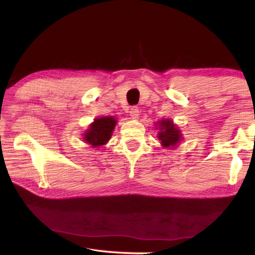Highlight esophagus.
I'll return each instance as SVG.
<instances>
[{
	"instance_id": "34e87169",
	"label": "esophagus",
	"mask_w": 255,
	"mask_h": 255,
	"mask_svg": "<svg viewBox=\"0 0 255 255\" xmlns=\"http://www.w3.org/2000/svg\"><path fill=\"white\" fill-rule=\"evenodd\" d=\"M130 116H131V118L132 119H138L139 118V110H138V107H131V110H130Z\"/></svg>"
}]
</instances>
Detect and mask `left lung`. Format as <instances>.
<instances>
[{
  "label": "left lung",
  "mask_w": 255,
  "mask_h": 255,
  "mask_svg": "<svg viewBox=\"0 0 255 255\" xmlns=\"http://www.w3.org/2000/svg\"><path fill=\"white\" fill-rule=\"evenodd\" d=\"M159 125L160 132L158 138L164 148L176 147V144L182 140V133L170 119H162L156 123Z\"/></svg>",
  "instance_id": "8db88e82"
}]
</instances>
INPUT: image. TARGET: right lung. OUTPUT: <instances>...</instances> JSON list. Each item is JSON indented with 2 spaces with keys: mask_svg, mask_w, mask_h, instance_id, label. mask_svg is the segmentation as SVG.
<instances>
[{
  "mask_svg": "<svg viewBox=\"0 0 255 255\" xmlns=\"http://www.w3.org/2000/svg\"><path fill=\"white\" fill-rule=\"evenodd\" d=\"M117 121L113 116L94 119V123L91 124L90 128L84 133V141L90 143L93 148L104 145L111 139Z\"/></svg>",
  "mask_w": 255,
  "mask_h": 255,
  "instance_id": "1",
  "label": "right lung"
}]
</instances>
